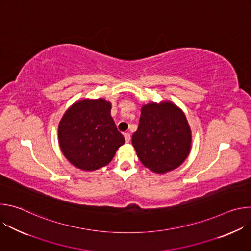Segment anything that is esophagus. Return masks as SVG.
<instances>
[{
    "label": "esophagus",
    "instance_id": "34e87169",
    "mask_svg": "<svg viewBox=\"0 0 251 251\" xmlns=\"http://www.w3.org/2000/svg\"><path fill=\"white\" fill-rule=\"evenodd\" d=\"M124 138H125V141H126L127 143L130 142V140H131V136H130L129 133H124Z\"/></svg>",
    "mask_w": 251,
    "mask_h": 251
}]
</instances>
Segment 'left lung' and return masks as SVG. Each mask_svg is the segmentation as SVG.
Returning <instances> with one entry per match:
<instances>
[{
  "mask_svg": "<svg viewBox=\"0 0 251 251\" xmlns=\"http://www.w3.org/2000/svg\"><path fill=\"white\" fill-rule=\"evenodd\" d=\"M192 135L187 118L170 102L143 106L132 144L142 164L156 173L180 166L191 150Z\"/></svg>",
  "mask_w": 251,
  "mask_h": 251,
  "instance_id": "obj_1",
  "label": "left lung"
}]
</instances>
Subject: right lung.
I'll return each instance as SVG.
<instances>
[{"mask_svg": "<svg viewBox=\"0 0 251 251\" xmlns=\"http://www.w3.org/2000/svg\"><path fill=\"white\" fill-rule=\"evenodd\" d=\"M111 104L104 99L82 100L64 113L58 140L65 158L84 171L108 165L125 139L110 115Z\"/></svg>", "mask_w": 251, "mask_h": 251, "instance_id": "add662e5", "label": "right lung"}]
</instances>
